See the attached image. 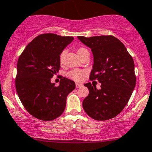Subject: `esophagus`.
I'll list each match as a JSON object with an SVG mask.
<instances>
[{
    "instance_id": "34e87169",
    "label": "esophagus",
    "mask_w": 152,
    "mask_h": 152,
    "mask_svg": "<svg viewBox=\"0 0 152 152\" xmlns=\"http://www.w3.org/2000/svg\"><path fill=\"white\" fill-rule=\"evenodd\" d=\"M82 86H83V84L78 83H76V88H79L80 87H82Z\"/></svg>"
}]
</instances>
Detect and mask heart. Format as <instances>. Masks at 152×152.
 Listing matches in <instances>:
<instances>
[{
	"label": "heart",
	"instance_id": "b5f03b06",
	"mask_svg": "<svg viewBox=\"0 0 152 152\" xmlns=\"http://www.w3.org/2000/svg\"><path fill=\"white\" fill-rule=\"evenodd\" d=\"M86 52H88V50L83 48H80L77 50L78 55V56H80V55H83L84 53H86ZM65 51H62L60 55H59V62L60 63H62ZM84 74H85V72L84 71L80 69H74L68 73V76L71 78H72V79H74V80H76V81H80V80H82L83 76Z\"/></svg>",
	"mask_w": 152,
	"mask_h": 152
}]
</instances>
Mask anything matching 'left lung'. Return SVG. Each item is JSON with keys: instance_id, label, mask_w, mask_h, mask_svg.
Returning a JSON list of instances; mask_svg holds the SVG:
<instances>
[{"instance_id": "1", "label": "left lung", "mask_w": 152, "mask_h": 152, "mask_svg": "<svg viewBox=\"0 0 152 152\" xmlns=\"http://www.w3.org/2000/svg\"><path fill=\"white\" fill-rule=\"evenodd\" d=\"M78 40L91 49L94 64L90 80H98L101 89L90 83L84 84L89 95L83 101L88 116L97 121H106L121 113L135 87V64L125 45L113 36H99Z\"/></svg>"}]
</instances>
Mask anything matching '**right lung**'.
Returning <instances> with one entry per match:
<instances>
[{"mask_svg":"<svg viewBox=\"0 0 152 152\" xmlns=\"http://www.w3.org/2000/svg\"><path fill=\"white\" fill-rule=\"evenodd\" d=\"M74 40L55 34L38 36L25 48L17 65L15 86L21 102L31 115L52 121L64 112L66 97L76 88L63 77L59 86L50 81L60 69L59 55Z\"/></svg>","mask_w":152,"mask_h":152,"instance_id":"1","label":"right lung"}]
</instances>
